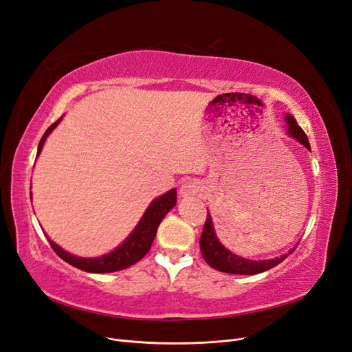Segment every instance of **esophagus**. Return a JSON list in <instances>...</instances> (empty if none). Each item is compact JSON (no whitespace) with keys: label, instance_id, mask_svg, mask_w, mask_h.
Instances as JSON below:
<instances>
[{"label":"esophagus","instance_id":"34e87169","mask_svg":"<svg viewBox=\"0 0 352 352\" xmlns=\"http://www.w3.org/2000/svg\"><path fill=\"white\" fill-rule=\"evenodd\" d=\"M204 192V186L198 180H188V182L182 184L179 189L180 198H195Z\"/></svg>","mask_w":352,"mask_h":352}]
</instances>
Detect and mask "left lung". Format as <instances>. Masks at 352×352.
I'll return each instance as SVG.
<instances>
[{
	"label": "left lung",
	"mask_w": 352,
	"mask_h": 352,
	"mask_svg": "<svg viewBox=\"0 0 352 352\" xmlns=\"http://www.w3.org/2000/svg\"><path fill=\"white\" fill-rule=\"evenodd\" d=\"M285 122H286V133L291 138H294L295 141L302 144L307 150L311 151L310 142H308V138L304 133V131L298 126L296 120L294 119L292 114H285ZM199 247H201V254L204 260L207 261L208 265H211L212 269H216L219 272H225L230 274H257L267 272L273 269L274 265H278L282 263L287 255L292 254V251L296 248L294 247L291 251H287V254L280 255V257L270 258V260H258V261H252L248 258L239 257V255L230 252L228 248H225L219 241L216 232H214V225H212V220L210 212L207 211V220L204 229H202V235L199 239Z\"/></svg>",
	"instance_id": "obj_1"
}]
</instances>
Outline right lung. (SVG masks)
<instances>
[{
    "instance_id": "add662e5",
    "label": "right lung",
    "mask_w": 352,
    "mask_h": 352,
    "mask_svg": "<svg viewBox=\"0 0 352 352\" xmlns=\"http://www.w3.org/2000/svg\"><path fill=\"white\" fill-rule=\"evenodd\" d=\"M61 119L63 117H60L56 123H52L45 131L44 136L41 138L36 157L41 154L42 146H44L47 138L52 131L56 129L57 124L61 122ZM175 206H176V189H170L168 192L153 199L151 204L148 206V208L142 214L141 220L138 221V225L131 232V235L127 236L116 250H113L109 254L101 255V257H94V258L78 257V255H73L63 250L61 247H58V245L56 242H52L50 238L48 241L58 257L65 260L66 263L72 264L73 267L80 269L88 273L119 272V270L131 267L132 264L140 261L144 255L150 251L151 243L157 235V229L160 226V223H162L164 216Z\"/></svg>"
}]
</instances>
